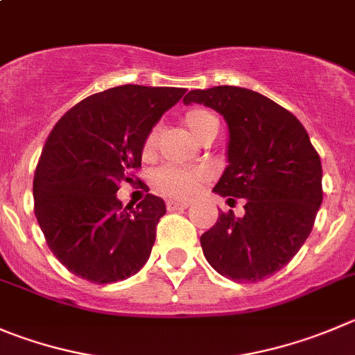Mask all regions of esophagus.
<instances>
[{
    "label": "esophagus",
    "instance_id": "1",
    "mask_svg": "<svg viewBox=\"0 0 355 355\" xmlns=\"http://www.w3.org/2000/svg\"><path fill=\"white\" fill-rule=\"evenodd\" d=\"M189 203L187 201H175V200H170L166 203V208L170 211H175V210H184V208H187Z\"/></svg>",
    "mask_w": 355,
    "mask_h": 355
}]
</instances>
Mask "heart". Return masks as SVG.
<instances>
[{"instance_id": "heart-1", "label": "heart", "mask_w": 355, "mask_h": 355, "mask_svg": "<svg viewBox=\"0 0 355 355\" xmlns=\"http://www.w3.org/2000/svg\"><path fill=\"white\" fill-rule=\"evenodd\" d=\"M184 124L198 141H203L208 137H215L218 131L217 117L211 112L205 110V108H191L189 112H185ZM157 128H154L148 132L144 141V155H152V152L155 150V144H157ZM205 180H207L205 171L177 170V168L171 166L161 168L154 175L155 187L162 194H166L170 198H178V200H185V198L193 196L198 189L205 184Z\"/></svg>"}]
</instances>
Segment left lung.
Instances as JSON below:
<instances>
[{"mask_svg": "<svg viewBox=\"0 0 355 355\" xmlns=\"http://www.w3.org/2000/svg\"><path fill=\"white\" fill-rule=\"evenodd\" d=\"M223 115L230 131L227 164L214 193L245 201V215L220 211L201 234L210 266L234 282H259L282 270L312 233L322 203V164L306 129L266 96L234 85L194 89Z\"/></svg>", "mask_w": 355, "mask_h": 355, "instance_id": "left-lung-1", "label": "left lung"}]
</instances>
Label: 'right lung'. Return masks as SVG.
I'll use <instances>...</instances> for the list:
<instances>
[{
    "label": "right lung",
    "instance_id": "right-lung-1",
    "mask_svg": "<svg viewBox=\"0 0 355 355\" xmlns=\"http://www.w3.org/2000/svg\"><path fill=\"white\" fill-rule=\"evenodd\" d=\"M184 94L180 87L119 85L75 105L51 131L33 180L35 215L73 275L112 284L148 261L166 205L147 194L137 207H122L119 184L132 182L145 138Z\"/></svg>",
    "mask_w": 355,
    "mask_h": 355
}]
</instances>
